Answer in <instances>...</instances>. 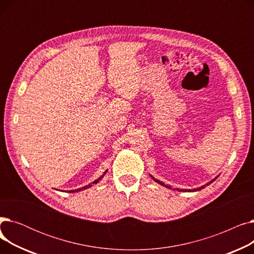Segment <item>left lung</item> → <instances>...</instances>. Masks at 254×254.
Wrapping results in <instances>:
<instances>
[{
  "label": "left lung",
  "mask_w": 254,
  "mask_h": 254,
  "mask_svg": "<svg viewBox=\"0 0 254 254\" xmlns=\"http://www.w3.org/2000/svg\"><path fill=\"white\" fill-rule=\"evenodd\" d=\"M150 176H151V175H150ZM217 177H218V176H217ZM217 177H216V178H217ZM151 178H152V179H153V180H154V181H155V182H157V183H158V184H161V185H163V186H166V188H167V189H171V186H170V185H166V184H165V183H164V182H162V181H159V180H157V179H155V178H154V177H152V176H151ZM216 178H215V179H216ZM215 179H213V180H211V181H209V182H208V183H206V184H205V185H203V186H201V188H197V189H194V190H180V189H174V190H178V191H197V190H203V189H205V188H206V186H207V185H209V184H211V183H212V182H213V181H215ZM171 190H172V189H171Z\"/></svg>",
  "instance_id": "obj_1"
}]
</instances>
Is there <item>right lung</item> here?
Returning <instances> with one entry per match:
<instances>
[{"label":"right lung","instance_id":"1","mask_svg":"<svg viewBox=\"0 0 254 254\" xmlns=\"http://www.w3.org/2000/svg\"><path fill=\"white\" fill-rule=\"evenodd\" d=\"M107 171H108V170H106L104 173H103V175L99 178V179H97V180H95V181H93L92 182V184H96V183H98L103 177H104V175L106 174V173H107ZM90 186H92L91 184H88V185H85V186H83V188H81V189H78V190H69V192H77V191H81V190H86V189H88V188H90Z\"/></svg>","mask_w":254,"mask_h":254}]
</instances>
